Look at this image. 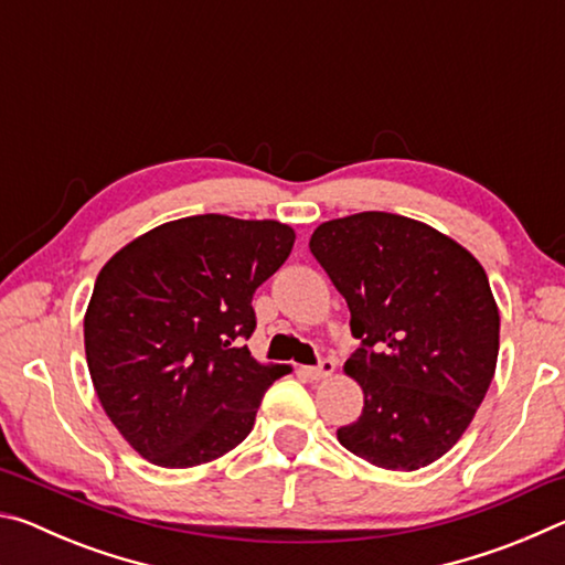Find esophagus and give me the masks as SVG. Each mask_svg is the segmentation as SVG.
Returning a JSON list of instances; mask_svg holds the SVG:
<instances>
[{
  "label": "esophagus",
  "mask_w": 565,
  "mask_h": 565,
  "mask_svg": "<svg viewBox=\"0 0 565 565\" xmlns=\"http://www.w3.org/2000/svg\"><path fill=\"white\" fill-rule=\"evenodd\" d=\"M333 369H337V363H333L331 359H321L319 366L306 369V376H309L311 381H321V379H329L333 374Z\"/></svg>",
  "instance_id": "1"
}]
</instances>
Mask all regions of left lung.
<instances>
[{"label":"left lung","mask_w":565,"mask_h":565,"mask_svg":"<svg viewBox=\"0 0 565 565\" xmlns=\"http://www.w3.org/2000/svg\"><path fill=\"white\" fill-rule=\"evenodd\" d=\"M309 248L361 341L343 369L363 411L337 431L341 446L388 471L434 463L473 420L499 359L483 266L436 228L386 212L321 224Z\"/></svg>","instance_id":"1"}]
</instances>
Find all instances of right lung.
<instances>
[{"label": "right lung", "mask_w": 565, "mask_h": 565, "mask_svg": "<svg viewBox=\"0 0 565 565\" xmlns=\"http://www.w3.org/2000/svg\"><path fill=\"white\" fill-rule=\"evenodd\" d=\"M294 228L222 214L186 216L134 238L104 264L84 349L104 411L131 448L164 468L232 451L289 369L244 347L254 291L289 259Z\"/></svg>", "instance_id": "1"}]
</instances>
